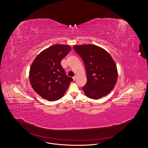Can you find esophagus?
<instances>
[{
  "label": "esophagus",
  "instance_id": "esophagus-1",
  "mask_svg": "<svg viewBox=\"0 0 148 148\" xmlns=\"http://www.w3.org/2000/svg\"><path fill=\"white\" fill-rule=\"evenodd\" d=\"M73 80H75V79H76V77H75V76L73 77Z\"/></svg>",
  "mask_w": 148,
  "mask_h": 148
}]
</instances>
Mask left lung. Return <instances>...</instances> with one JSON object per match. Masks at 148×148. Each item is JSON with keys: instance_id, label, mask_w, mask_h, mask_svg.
<instances>
[{"instance_id": "8db88e82", "label": "left lung", "mask_w": 148, "mask_h": 148, "mask_svg": "<svg viewBox=\"0 0 148 148\" xmlns=\"http://www.w3.org/2000/svg\"><path fill=\"white\" fill-rule=\"evenodd\" d=\"M73 48L84 63L87 82L83 90L85 95L96 100L110 93L116 83L118 71L109 53L92 44L77 45Z\"/></svg>"}]
</instances>
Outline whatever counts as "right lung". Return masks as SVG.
I'll return each mask as SVG.
<instances>
[{"mask_svg":"<svg viewBox=\"0 0 148 148\" xmlns=\"http://www.w3.org/2000/svg\"><path fill=\"white\" fill-rule=\"evenodd\" d=\"M71 50L65 44H56L42 50L35 58L29 71L32 88L42 98L56 101L62 98L73 79L68 77L61 61Z\"/></svg>","mask_w":148,"mask_h":148,"instance_id":"right-lung-1","label":"right lung"}]
</instances>
